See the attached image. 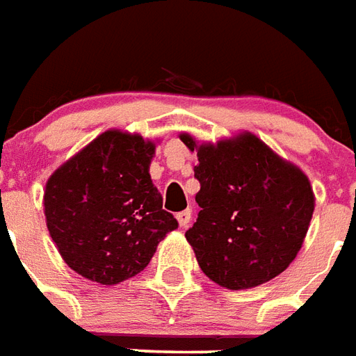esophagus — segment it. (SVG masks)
I'll return each mask as SVG.
<instances>
[{
    "label": "esophagus",
    "instance_id": "34e87169",
    "mask_svg": "<svg viewBox=\"0 0 356 356\" xmlns=\"http://www.w3.org/2000/svg\"><path fill=\"white\" fill-rule=\"evenodd\" d=\"M192 220V211L191 209H185V211L177 213V222L181 228H186V226L191 225Z\"/></svg>",
    "mask_w": 356,
    "mask_h": 356
}]
</instances>
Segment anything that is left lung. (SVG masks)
<instances>
[{
	"instance_id": "left-lung-1",
	"label": "left lung",
	"mask_w": 356,
	"mask_h": 356,
	"mask_svg": "<svg viewBox=\"0 0 356 356\" xmlns=\"http://www.w3.org/2000/svg\"><path fill=\"white\" fill-rule=\"evenodd\" d=\"M181 141L198 154L202 207L186 241L202 272L228 291L277 277L302 249L315 209L312 183L251 131L217 143Z\"/></svg>"
}]
</instances>
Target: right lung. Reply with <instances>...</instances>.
Masks as SVG:
<instances>
[{"instance_id":"obj_1","label":"right lung","mask_w":356,"mask_h":356,"mask_svg":"<svg viewBox=\"0 0 356 356\" xmlns=\"http://www.w3.org/2000/svg\"><path fill=\"white\" fill-rule=\"evenodd\" d=\"M154 149L139 134L107 130L47 181L49 234L65 264L84 279L111 286L138 275L177 228L149 173Z\"/></svg>"}]
</instances>
